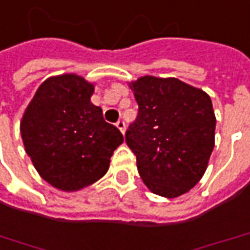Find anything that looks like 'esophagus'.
<instances>
[{
    "mask_svg": "<svg viewBox=\"0 0 250 250\" xmlns=\"http://www.w3.org/2000/svg\"><path fill=\"white\" fill-rule=\"evenodd\" d=\"M116 127H118L119 130L122 131V134H125V123L123 122V120H119L118 123H116Z\"/></svg>",
    "mask_w": 250,
    "mask_h": 250,
    "instance_id": "obj_1",
    "label": "esophagus"
}]
</instances>
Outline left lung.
I'll use <instances>...</instances> for the list:
<instances>
[{"instance_id":"1","label":"left lung","mask_w":250,"mask_h":250,"mask_svg":"<svg viewBox=\"0 0 250 250\" xmlns=\"http://www.w3.org/2000/svg\"><path fill=\"white\" fill-rule=\"evenodd\" d=\"M131 90L138 115L125 142L137 156L142 181L159 196L185 194L201 179L215 145L209 96L175 78L144 76Z\"/></svg>"}]
</instances>
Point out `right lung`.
Instances as JSON below:
<instances>
[{
  "label": "right lung",
  "mask_w": 250,
  "mask_h": 250,
  "mask_svg": "<svg viewBox=\"0 0 250 250\" xmlns=\"http://www.w3.org/2000/svg\"><path fill=\"white\" fill-rule=\"evenodd\" d=\"M91 83L67 74L40 86L21 119L27 154L52 186L74 191L103 178L113 150L123 142L118 127L90 103Z\"/></svg>",
  "instance_id": "1"
}]
</instances>
